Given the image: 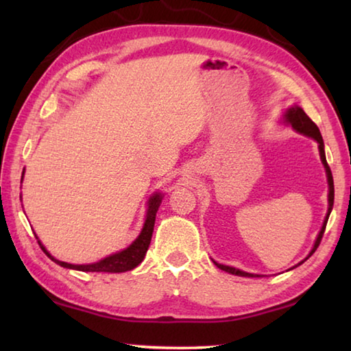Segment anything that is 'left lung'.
Instances as JSON below:
<instances>
[{
    "mask_svg": "<svg viewBox=\"0 0 351 351\" xmlns=\"http://www.w3.org/2000/svg\"><path fill=\"white\" fill-rule=\"evenodd\" d=\"M285 121L288 123H291V127H293L295 132H299L305 136H310L314 141H317L319 144V152H320V159H322V164L325 165V170H326V178H328V186H330V193H328V212H326V217H325V221L322 229H320V232L317 235V240L314 243V247L311 249V252L308 257H311V255L316 252V249L320 245V240H322L324 232H325V228H326V221H328V217L331 213L332 209V203H335V184H332V175H331V170H330V165L326 164V158H325V150H324V139L322 136H320V132L316 123H314L310 117L306 116V112L300 108V106H293V108H289L287 111V114H285ZM308 257L305 260H308ZM304 260V261H305ZM304 261H300V263H304ZM219 269H223L226 272H230V274H235V276H241V277H254V274H249V272L245 271H240V269H235L232 266H224V265H219L217 261H213ZM299 263V265H300Z\"/></svg>",
    "mask_w": 351,
    "mask_h": 351,
    "instance_id": "8db88e82",
    "label": "left lung"
}]
</instances>
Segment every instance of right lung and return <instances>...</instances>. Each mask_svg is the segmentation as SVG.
Wrapping results in <instances>:
<instances>
[{
    "instance_id": "add662e5",
    "label": "right lung",
    "mask_w": 351,
    "mask_h": 351,
    "mask_svg": "<svg viewBox=\"0 0 351 351\" xmlns=\"http://www.w3.org/2000/svg\"><path fill=\"white\" fill-rule=\"evenodd\" d=\"M162 195L156 193L154 197L150 198L148 201V212H147V218H145V224L144 229H142L141 235L136 239L132 245H130L127 249L123 251L112 254L110 257H106L104 260L97 261V263L93 265H71V263H64V261L56 260L52 255L46 251L43 245L38 241L40 247L43 249V252L49 257L52 261H56L57 265L63 266V268H69V269H77V271H85V272H125V271H132L138 266L142 260H144L147 249L150 246L152 241V234H153V228H154V218H156V212L159 209V204H161Z\"/></svg>"
}]
</instances>
